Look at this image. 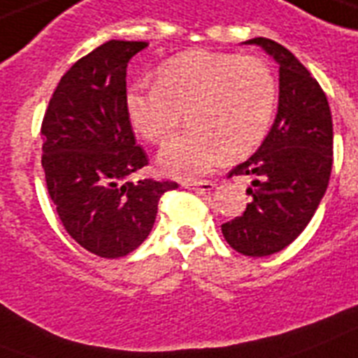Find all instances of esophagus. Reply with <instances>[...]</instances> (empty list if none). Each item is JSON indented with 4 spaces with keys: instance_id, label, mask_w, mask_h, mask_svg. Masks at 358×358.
Listing matches in <instances>:
<instances>
[{
    "instance_id": "obj_1",
    "label": "esophagus",
    "mask_w": 358,
    "mask_h": 358,
    "mask_svg": "<svg viewBox=\"0 0 358 358\" xmlns=\"http://www.w3.org/2000/svg\"><path fill=\"white\" fill-rule=\"evenodd\" d=\"M185 189H191V191H196V193H209L213 191L215 184L209 182V180H202V182H193V184H184Z\"/></svg>"
}]
</instances>
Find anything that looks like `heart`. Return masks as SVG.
<instances>
[{"instance_id": "heart-1", "label": "heart", "mask_w": 358, "mask_h": 358, "mask_svg": "<svg viewBox=\"0 0 358 358\" xmlns=\"http://www.w3.org/2000/svg\"><path fill=\"white\" fill-rule=\"evenodd\" d=\"M278 83L257 57L189 51L158 71V84H134L124 110L139 138L158 143L178 129L184 113L191 129L169 139L158 154L171 178L204 176L220 159H239L261 145L274 117Z\"/></svg>"}]
</instances>
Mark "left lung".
<instances>
[{
  "instance_id": "1",
  "label": "left lung",
  "mask_w": 358,
  "mask_h": 358,
  "mask_svg": "<svg viewBox=\"0 0 358 358\" xmlns=\"http://www.w3.org/2000/svg\"><path fill=\"white\" fill-rule=\"evenodd\" d=\"M280 66V101L268 136L229 176H250L252 202L222 224L239 254L264 257L292 243L324 199L333 167V119L320 84L303 64L274 40L252 38Z\"/></svg>"
}]
</instances>
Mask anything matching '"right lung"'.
Masks as SVG:
<instances>
[{"label": "right lung", "mask_w": 358, "mask_h": 358, "mask_svg": "<svg viewBox=\"0 0 358 358\" xmlns=\"http://www.w3.org/2000/svg\"><path fill=\"white\" fill-rule=\"evenodd\" d=\"M149 42L110 40L60 78L42 123V167L64 228L106 259L138 248L174 182L129 176L147 165L124 110L127 66Z\"/></svg>", "instance_id": "add662e5"}]
</instances>
